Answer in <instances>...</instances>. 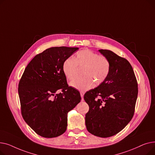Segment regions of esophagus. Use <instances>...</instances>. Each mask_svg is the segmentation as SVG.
Listing matches in <instances>:
<instances>
[{
    "label": "esophagus",
    "instance_id": "34e87169",
    "mask_svg": "<svg viewBox=\"0 0 155 155\" xmlns=\"http://www.w3.org/2000/svg\"><path fill=\"white\" fill-rule=\"evenodd\" d=\"M80 95H81V97H82V101H84V92H82V91H80Z\"/></svg>",
    "mask_w": 155,
    "mask_h": 155
}]
</instances>
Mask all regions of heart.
<instances>
[{
  "mask_svg": "<svg viewBox=\"0 0 155 155\" xmlns=\"http://www.w3.org/2000/svg\"><path fill=\"white\" fill-rule=\"evenodd\" d=\"M79 68L84 67L82 77L73 80L70 85L78 90L92 88L95 82L102 84L107 78L110 71V62L106 56L99 55L91 50H84L77 53L75 58H68L63 64V71L66 77L72 80L77 75Z\"/></svg>",
  "mask_w": 155,
  "mask_h": 155,
  "instance_id": "heart-1",
  "label": "heart"
}]
</instances>
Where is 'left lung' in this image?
Here are the masks:
<instances>
[{
  "label": "left lung",
  "mask_w": 155,
  "mask_h": 155,
  "mask_svg": "<svg viewBox=\"0 0 155 155\" xmlns=\"http://www.w3.org/2000/svg\"><path fill=\"white\" fill-rule=\"evenodd\" d=\"M99 51L109 60L110 71L102 84L84 95L89 106L85 125L91 134L108 137L119 133L132 119L138 87L132 66L126 58L110 50Z\"/></svg>",
  "instance_id": "obj_1"
}]
</instances>
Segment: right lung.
<instances>
[{
    "label": "right lung",
    "instance_id": "1",
    "mask_svg": "<svg viewBox=\"0 0 155 155\" xmlns=\"http://www.w3.org/2000/svg\"><path fill=\"white\" fill-rule=\"evenodd\" d=\"M78 48L52 47L36 54L20 79L21 114L38 135L55 137L67 127V114L80 102V92L69 87L63 71L64 61ZM60 91L59 94L56 92Z\"/></svg>",
    "mask_w": 155,
    "mask_h": 155
}]
</instances>
